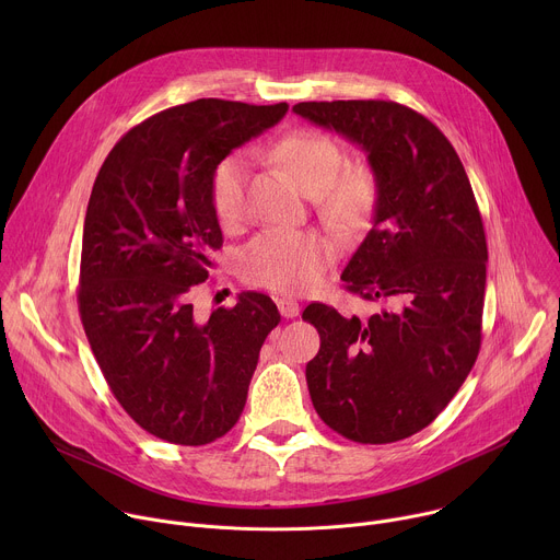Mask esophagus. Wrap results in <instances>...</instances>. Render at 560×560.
Listing matches in <instances>:
<instances>
[{
    "instance_id": "obj_1",
    "label": "esophagus",
    "mask_w": 560,
    "mask_h": 560,
    "mask_svg": "<svg viewBox=\"0 0 560 560\" xmlns=\"http://www.w3.org/2000/svg\"><path fill=\"white\" fill-rule=\"evenodd\" d=\"M277 307H279L281 316H285V318H294L299 314V303L292 296H279Z\"/></svg>"
}]
</instances>
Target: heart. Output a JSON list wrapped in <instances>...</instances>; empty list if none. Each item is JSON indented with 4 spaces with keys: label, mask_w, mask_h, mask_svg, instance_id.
Segmentation results:
<instances>
[{
    "label": "heart",
    "mask_w": 560,
    "mask_h": 560,
    "mask_svg": "<svg viewBox=\"0 0 560 560\" xmlns=\"http://www.w3.org/2000/svg\"><path fill=\"white\" fill-rule=\"evenodd\" d=\"M275 156L296 184L314 195L322 214L339 228L361 225L376 201V179L365 166L343 164L339 143L318 130H294L275 145ZM248 159L228 154L210 179V199L221 223L242 219L246 208ZM335 248L322 234L310 230H268L244 250L242 275L250 285L275 292L301 294L324 281Z\"/></svg>",
    "instance_id": "b5f03b06"
}]
</instances>
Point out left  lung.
I'll list each match as a JSON object with an SVG mask.
<instances>
[{"label": "left lung", "mask_w": 560, "mask_h": 560, "mask_svg": "<svg viewBox=\"0 0 560 560\" xmlns=\"http://www.w3.org/2000/svg\"><path fill=\"white\" fill-rule=\"evenodd\" d=\"M303 119L357 143L376 179L372 230L341 279L383 310L341 316L310 303L322 337L305 365L312 406L341 436L394 443L428 428L467 378L486 299L488 242L447 137L396 102H301Z\"/></svg>", "instance_id": "left-lung-1"}]
</instances>
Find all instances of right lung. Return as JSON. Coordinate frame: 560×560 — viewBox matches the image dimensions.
I'll return each mask as SVG.
<instances>
[{"label":"right lung","mask_w":560,"mask_h":560,"mask_svg":"<svg viewBox=\"0 0 560 560\" xmlns=\"http://www.w3.org/2000/svg\"><path fill=\"white\" fill-rule=\"evenodd\" d=\"M285 113L225 100L162 110L115 143L95 179L79 314L115 398L156 439L206 445L230 432L281 322L261 292H242L206 322L190 299L223 244L210 199L217 164Z\"/></svg>","instance_id":"1"}]
</instances>
